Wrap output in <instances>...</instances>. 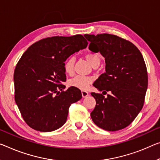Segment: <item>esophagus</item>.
I'll return each mask as SVG.
<instances>
[{"instance_id": "esophagus-1", "label": "esophagus", "mask_w": 160, "mask_h": 160, "mask_svg": "<svg viewBox=\"0 0 160 160\" xmlns=\"http://www.w3.org/2000/svg\"><path fill=\"white\" fill-rule=\"evenodd\" d=\"M82 97L84 98V97H87V96H88V92L87 91H85V90H82Z\"/></svg>"}]
</instances>
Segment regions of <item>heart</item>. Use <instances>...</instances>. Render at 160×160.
I'll return each instance as SVG.
<instances>
[{
	"mask_svg": "<svg viewBox=\"0 0 160 160\" xmlns=\"http://www.w3.org/2000/svg\"><path fill=\"white\" fill-rule=\"evenodd\" d=\"M85 58L93 66H95L100 63V56L94 53H88L86 54ZM74 57L70 56L63 63V68L66 73L72 74L74 68ZM92 82V78L83 76H77L69 81V85L71 87L79 88V89H86Z\"/></svg>",
	"mask_w": 160,
	"mask_h": 160,
	"instance_id": "heart-1",
	"label": "heart"
}]
</instances>
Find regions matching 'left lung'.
Listing matches in <instances>:
<instances>
[{"label": "left lung", "instance_id": "8db88e82", "mask_svg": "<svg viewBox=\"0 0 160 160\" xmlns=\"http://www.w3.org/2000/svg\"><path fill=\"white\" fill-rule=\"evenodd\" d=\"M84 37L90 42L89 50L94 46L105 58L106 72L93 85L103 94L110 92L107 97L91 94L96 99L91 113L92 121L107 131L124 129L134 121L144 105L148 77L143 56L136 46L117 36L85 34Z\"/></svg>", "mask_w": 160, "mask_h": 160}]
</instances>
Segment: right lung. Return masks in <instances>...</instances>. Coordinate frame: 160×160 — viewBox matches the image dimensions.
<instances>
[{"mask_svg":"<svg viewBox=\"0 0 160 160\" xmlns=\"http://www.w3.org/2000/svg\"><path fill=\"white\" fill-rule=\"evenodd\" d=\"M87 45L82 35L53 36L32 44L22 55L14 71L15 101L32 129L47 132L60 128L71 104L82 98L77 88L63 91V63Z\"/></svg>","mask_w":160,"mask_h":160,"instance_id":"right-lung-1","label":"right lung"}]
</instances>
